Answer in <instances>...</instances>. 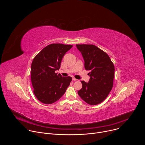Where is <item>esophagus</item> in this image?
<instances>
[{"label":"esophagus","instance_id":"esophagus-1","mask_svg":"<svg viewBox=\"0 0 145 145\" xmlns=\"http://www.w3.org/2000/svg\"><path fill=\"white\" fill-rule=\"evenodd\" d=\"M72 80L73 81H77V80L76 78H72Z\"/></svg>","mask_w":145,"mask_h":145}]
</instances>
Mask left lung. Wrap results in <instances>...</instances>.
I'll use <instances>...</instances> for the list:
<instances>
[{
  "instance_id": "1",
  "label": "left lung",
  "mask_w": 145,
  "mask_h": 145,
  "mask_svg": "<svg viewBox=\"0 0 145 145\" xmlns=\"http://www.w3.org/2000/svg\"><path fill=\"white\" fill-rule=\"evenodd\" d=\"M84 59V67L90 72L89 82L81 81L80 97L90 105L104 101L113 87L115 68L108 55L93 45H76Z\"/></svg>"
}]
</instances>
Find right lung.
<instances>
[{
	"mask_svg": "<svg viewBox=\"0 0 145 145\" xmlns=\"http://www.w3.org/2000/svg\"><path fill=\"white\" fill-rule=\"evenodd\" d=\"M72 46L61 44L49 45L33 60L31 80L33 92L44 104H52L59 100L71 83V77H62L55 71L60 68L62 58Z\"/></svg>",
	"mask_w": 145,
	"mask_h": 145,
	"instance_id": "1",
	"label": "right lung"
}]
</instances>
